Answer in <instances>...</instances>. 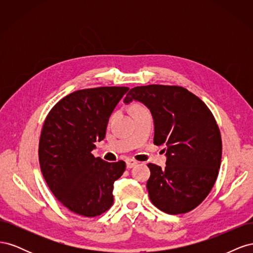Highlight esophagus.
Listing matches in <instances>:
<instances>
[{
    "label": "esophagus",
    "instance_id": "1",
    "mask_svg": "<svg viewBox=\"0 0 253 253\" xmlns=\"http://www.w3.org/2000/svg\"><path fill=\"white\" fill-rule=\"evenodd\" d=\"M126 167L128 168V169H131V168H133V167H135L137 164L136 160H134V159H131V158H127L126 160Z\"/></svg>",
    "mask_w": 253,
    "mask_h": 253
}]
</instances>
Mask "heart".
<instances>
[{
	"instance_id": "obj_1",
	"label": "heart",
	"mask_w": 253,
	"mask_h": 253,
	"mask_svg": "<svg viewBox=\"0 0 253 253\" xmlns=\"http://www.w3.org/2000/svg\"><path fill=\"white\" fill-rule=\"evenodd\" d=\"M141 109H143V108H141V106H136L135 111H138V110H141Z\"/></svg>"
}]
</instances>
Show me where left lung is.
<instances>
[{
    "label": "left lung",
    "mask_w": 253,
    "mask_h": 253,
    "mask_svg": "<svg viewBox=\"0 0 253 253\" xmlns=\"http://www.w3.org/2000/svg\"><path fill=\"white\" fill-rule=\"evenodd\" d=\"M143 103L154 120V144L165 145L166 168L149 164L150 200L168 214L187 213L210 193L218 175L221 138L212 113L181 86L151 84L128 91L124 102Z\"/></svg>",
    "instance_id": "obj_1"
}]
</instances>
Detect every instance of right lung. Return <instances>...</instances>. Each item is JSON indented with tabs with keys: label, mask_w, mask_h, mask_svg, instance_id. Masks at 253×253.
I'll return each mask as SVG.
<instances>
[{
	"label": "right lung",
	"mask_w": 253,
	"mask_h": 253,
	"mask_svg": "<svg viewBox=\"0 0 253 253\" xmlns=\"http://www.w3.org/2000/svg\"><path fill=\"white\" fill-rule=\"evenodd\" d=\"M127 90H76L61 99L44 121L39 142L43 177L57 200L79 215H100L114 203V181L124 174L126 163L104 162L91 151L104 139L110 116Z\"/></svg>",
	"instance_id": "right-lung-1"
}]
</instances>
